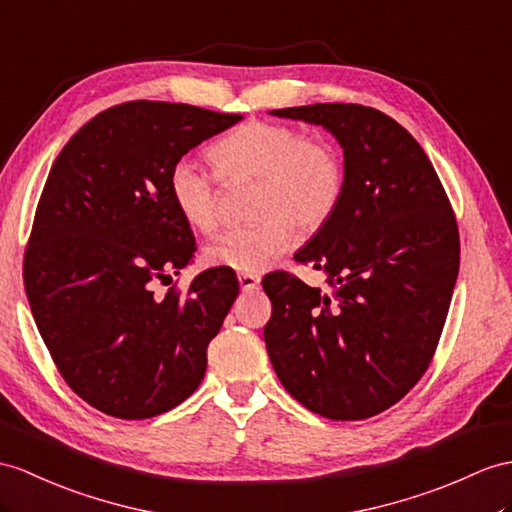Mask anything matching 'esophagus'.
I'll use <instances>...</instances> for the list:
<instances>
[{
  "label": "esophagus",
  "mask_w": 512,
  "mask_h": 512,
  "mask_svg": "<svg viewBox=\"0 0 512 512\" xmlns=\"http://www.w3.org/2000/svg\"><path fill=\"white\" fill-rule=\"evenodd\" d=\"M239 284L243 291H254V289H258L260 278L254 276V273H239Z\"/></svg>",
  "instance_id": "obj_1"
}]
</instances>
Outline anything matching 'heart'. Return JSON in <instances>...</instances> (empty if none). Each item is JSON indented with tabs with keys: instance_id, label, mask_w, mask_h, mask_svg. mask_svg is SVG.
<instances>
[{
	"instance_id": "1",
	"label": "heart",
	"mask_w": 512,
	"mask_h": 512,
	"mask_svg": "<svg viewBox=\"0 0 512 512\" xmlns=\"http://www.w3.org/2000/svg\"><path fill=\"white\" fill-rule=\"evenodd\" d=\"M215 169L182 156L169 171V193L191 228L210 234L221 219V180L256 182L241 228L223 232L204 249L210 267L260 273L276 265L295 230L326 228L345 195V162L332 143L310 139L276 121H247L210 147Z\"/></svg>"
}]
</instances>
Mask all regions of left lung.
<instances>
[{
  "label": "left lung",
  "instance_id": "obj_1",
  "mask_svg": "<svg viewBox=\"0 0 512 512\" xmlns=\"http://www.w3.org/2000/svg\"><path fill=\"white\" fill-rule=\"evenodd\" d=\"M330 130L343 147V202L295 263L326 271L313 289L263 278L265 343L295 400L334 421L380 415L430 367L460 263L458 226L430 158L406 128L360 104L273 110Z\"/></svg>",
  "mask_w": 512,
  "mask_h": 512
}]
</instances>
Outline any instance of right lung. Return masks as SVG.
Here are the masks:
<instances>
[{"mask_svg":"<svg viewBox=\"0 0 512 512\" xmlns=\"http://www.w3.org/2000/svg\"><path fill=\"white\" fill-rule=\"evenodd\" d=\"M189 104L136 99L99 112L54 160L23 256L32 315L58 373L117 419L176 408L206 373L239 280L199 273L156 295L193 260L169 193L173 162L241 121Z\"/></svg>","mask_w":512,"mask_h":512,"instance_id":"obj_1","label":"right lung"}]
</instances>
